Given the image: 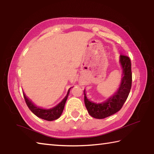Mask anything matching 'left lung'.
<instances>
[{"mask_svg": "<svg viewBox=\"0 0 154 154\" xmlns=\"http://www.w3.org/2000/svg\"><path fill=\"white\" fill-rule=\"evenodd\" d=\"M120 63L122 68V75L120 87L117 91L107 100L100 103H94L87 98L84 92V103L87 110L92 117L104 119L121 110L127 99L132 86L131 61L127 56L120 55Z\"/></svg>", "mask_w": 154, "mask_h": 154, "instance_id": "1", "label": "left lung"}]
</instances>
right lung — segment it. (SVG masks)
<instances>
[{
    "label": "right lung",
    "mask_w": 154,
    "mask_h": 154,
    "mask_svg": "<svg viewBox=\"0 0 154 154\" xmlns=\"http://www.w3.org/2000/svg\"><path fill=\"white\" fill-rule=\"evenodd\" d=\"M70 88L68 90L66 97L63 99V101H61L60 103H59L57 106H55V107L49 109H45L37 107L35 105H34L32 102L26 96V95L24 94H23L27 105H28V107L30 109V111H32L34 115H35L37 117H38L41 119H44V120L51 121L56 120V119H59L60 117V115L63 111L64 105H65L68 94H69Z\"/></svg>",
    "instance_id": "add662e5"
}]
</instances>
